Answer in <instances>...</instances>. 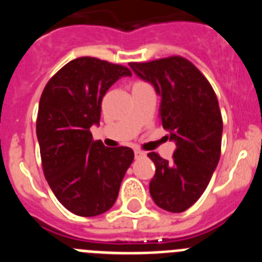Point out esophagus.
<instances>
[{
    "label": "esophagus",
    "mask_w": 262,
    "mask_h": 262,
    "mask_svg": "<svg viewBox=\"0 0 262 262\" xmlns=\"http://www.w3.org/2000/svg\"><path fill=\"white\" fill-rule=\"evenodd\" d=\"M134 154H135L136 159H140V157H144L145 156V152L140 151V149H135V152H134Z\"/></svg>",
    "instance_id": "esophagus-1"
}]
</instances>
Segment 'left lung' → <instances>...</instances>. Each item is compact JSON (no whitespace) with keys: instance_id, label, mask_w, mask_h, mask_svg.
<instances>
[{"instance_id":"8db88e82","label":"left lung","mask_w":262,"mask_h":262,"mask_svg":"<svg viewBox=\"0 0 262 262\" xmlns=\"http://www.w3.org/2000/svg\"><path fill=\"white\" fill-rule=\"evenodd\" d=\"M129 67L155 86L161 98V124L176 142L172 163L148 154L156 166L149 193L163 210L182 212L200 200L219 163L223 119L216 94L202 72L182 56Z\"/></svg>"}]
</instances>
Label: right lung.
Returning a JSON list of instances; mask_svg holds the SVG:
<instances>
[{"mask_svg":"<svg viewBox=\"0 0 262 262\" xmlns=\"http://www.w3.org/2000/svg\"><path fill=\"white\" fill-rule=\"evenodd\" d=\"M131 75L124 66L78 57L55 73L41 93L36 136L43 173L59 202L73 214L96 216L110 210L133 163L131 148L105 147L90 133L99 123L108 88Z\"/></svg>","mask_w":262,"mask_h":262,"instance_id":"right-lung-1","label":"right lung"}]
</instances>
